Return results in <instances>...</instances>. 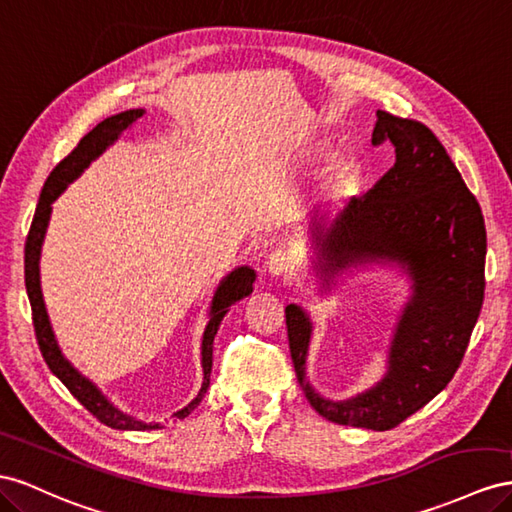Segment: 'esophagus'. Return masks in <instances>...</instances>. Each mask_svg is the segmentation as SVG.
<instances>
[{
  "label": "esophagus",
  "instance_id": "obj_1",
  "mask_svg": "<svg viewBox=\"0 0 512 512\" xmlns=\"http://www.w3.org/2000/svg\"><path fill=\"white\" fill-rule=\"evenodd\" d=\"M290 267H293V258L284 250V247H278L273 250L267 258V271L273 275V278H280Z\"/></svg>",
  "mask_w": 512,
  "mask_h": 512
}]
</instances>
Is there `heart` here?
Masks as SVG:
<instances>
[{
  "label": "heart",
  "instance_id": "obj_1",
  "mask_svg": "<svg viewBox=\"0 0 512 512\" xmlns=\"http://www.w3.org/2000/svg\"><path fill=\"white\" fill-rule=\"evenodd\" d=\"M331 155H334V146L323 144V146L314 153V163H316V165H323L327 159H331ZM355 170H357L355 161H353L351 157H342V159L336 163V168H334L336 181H349V178L355 174Z\"/></svg>",
  "mask_w": 512,
  "mask_h": 512
}]
</instances>
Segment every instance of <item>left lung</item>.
I'll return each instance as SVG.
<instances>
[{
    "label": "left lung",
    "instance_id": "1",
    "mask_svg": "<svg viewBox=\"0 0 512 512\" xmlns=\"http://www.w3.org/2000/svg\"><path fill=\"white\" fill-rule=\"evenodd\" d=\"M390 140L394 168L334 222L310 228L321 293L340 275L372 267L407 275L383 377L344 400L308 379L310 314L286 306L290 357L314 411L329 422L390 431L446 388L465 355L485 297L487 230L482 211L446 148L422 122L377 112L372 144Z\"/></svg>",
    "mask_w": 512,
    "mask_h": 512
}]
</instances>
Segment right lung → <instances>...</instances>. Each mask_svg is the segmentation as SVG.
Here are the masks:
<instances>
[{"label":"right lung","instance_id":"add662e5","mask_svg":"<svg viewBox=\"0 0 512 512\" xmlns=\"http://www.w3.org/2000/svg\"><path fill=\"white\" fill-rule=\"evenodd\" d=\"M142 116H144V109H127V112H120L116 116L105 118L103 122L96 124V127L86 137H81V142L77 144L73 153L55 165V170L47 178L43 193H40L34 219H32L30 234H27V241H25V288H27V297H30L32 319H34L40 353H43L45 362L51 368L53 375L66 385L68 392H71L96 420H101L103 424L112 426V428H118V431H153V428H163V424L137 420V418L129 416V413L120 411L112 403V400H109L99 388H96V385L88 377L81 375V372L64 357L58 340H55L45 299H43V288H40V254H43L45 234L49 228L51 211H53L51 204L62 196L64 189L71 185L75 178L84 174V170L94 159H99L109 146L116 144L118 137L124 131H129ZM254 280H256V271L252 267L243 265V267L232 269L228 275H224L222 282L217 284V290L213 293V301L209 308V323H206L204 334H202L200 364H202L204 377H202L200 392L187 407L178 409L174 413V418H178V420L187 418L189 413L200 405V400L204 398L206 390H209L211 368H213V340H215V334L219 329V323L224 321V316L230 306H234V303L252 293Z\"/></svg>","mask_w":512,"mask_h":512}]
</instances>
